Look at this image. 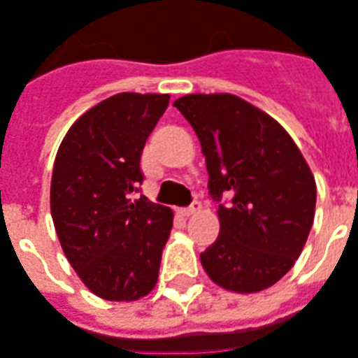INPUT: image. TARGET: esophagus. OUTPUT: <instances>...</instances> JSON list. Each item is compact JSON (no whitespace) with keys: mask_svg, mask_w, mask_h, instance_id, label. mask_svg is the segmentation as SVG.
Wrapping results in <instances>:
<instances>
[{"mask_svg":"<svg viewBox=\"0 0 358 358\" xmlns=\"http://www.w3.org/2000/svg\"><path fill=\"white\" fill-rule=\"evenodd\" d=\"M197 211H199V203H194L189 205V207H186V209H180V215H182V217H192V215H196Z\"/></svg>","mask_w":358,"mask_h":358,"instance_id":"1","label":"esophagus"}]
</instances>
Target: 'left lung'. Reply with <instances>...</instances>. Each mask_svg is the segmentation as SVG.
<instances>
[{
    "instance_id": "obj_1",
    "label": "left lung",
    "mask_w": 358,
    "mask_h": 358,
    "mask_svg": "<svg viewBox=\"0 0 358 358\" xmlns=\"http://www.w3.org/2000/svg\"><path fill=\"white\" fill-rule=\"evenodd\" d=\"M174 106L192 124L205 155L221 232L199 256L205 273L240 294L269 289L301 256L314 211L316 180L277 120L231 92L186 94Z\"/></svg>"
}]
</instances>
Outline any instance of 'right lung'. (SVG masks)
Segmentation results:
<instances>
[{
  "instance_id": "obj_1",
  "label": "right lung",
  "mask_w": 358,
  "mask_h": 358,
  "mask_svg": "<svg viewBox=\"0 0 358 358\" xmlns=\"http://www.w3.org/2000/svg\"><path fill=\"white\" fill-rule=\"evenodd\" d=\"M171 94L120 92L67 129L52 171L50 211L67 262L112 302L139 301L159 279L171 207L136 197L141 153Z\"/></svg>"
}]
</instances>
